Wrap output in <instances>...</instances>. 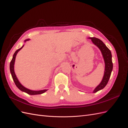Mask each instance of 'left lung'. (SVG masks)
Masks as SVG:
<instances>
[{
	"instance_id": "obj_1",
	"label": "left lung",
	"mask_w": 128,
	"mask_h": 128,
	"mask_svg": "<svg viewBox=\"0 0 128 128\" xmlns=\"http://www.w3.org/2000/svg\"><path fill=\"white\" fill-rule=\"evenodd\" d=\"M89 38L91 40L93 43L97 46L101 51L104 61V64H105V68H104L103 78L101 83L94 90V93H95L104 88L107 85L110 80L112 71L113 70V62L112 60V56L111 52L102 41L95 37H90Z\"/></svg>"
}]
</instances>
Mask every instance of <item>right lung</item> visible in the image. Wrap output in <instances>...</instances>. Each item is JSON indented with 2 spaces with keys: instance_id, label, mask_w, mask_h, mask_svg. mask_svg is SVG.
Listing matches in <instances>:
<instances>
[{
  "instance_id": "add662e5",
  "label": "right lung",
  "mask_w": 128,
  "mask_h": 128,
  "mask_svg": "<svg viewBox=\"0 0 128 128\" xmlns=\"http://www.w3.org/2000/svg\"><path fill=\"white\" fill-rule=\"evenodd\" d=\"M29 39L28 40H25L24 42H26L27 40H29ZM24 45H23L21 48H20L19 49L17 50L14 53V54H13V56L12 59L10 62V72L11 73V75L12 76V78L13 80H14V82L16 85V86L20 89V90L23 92H26V94H29L30 95H35V94H42L44 93L45 92H46L48 90H40V91H32V90H29V89L26 88L24 87V86H22V85L19 82L18 79L17 78V77L16 76V75H15V72H14V63H15V58H16V56L18 52L20 51L21 49L22 48L24 47Z\"/></svg>"
}]
</instances>
